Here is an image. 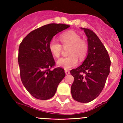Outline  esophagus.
<instances>
[{"label": "esophagus", "mask_w": 123, "mask_h": 123, "mask_svg": "<svg viewBox=\"0 0 123 123\" xmlns=\"http://www.w3.org/2000/svg\"><path fill=\"white\" fill-rule=\"evenodd\" d=\"M65 74H66V75H68V74H70V71H69V70H67V69H65Z\"/></svg>", "instance_id": "esophagus-1"}]
</instances>
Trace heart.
Instances as JSON below:
<instances>
[{
    "label": "heart",
    "mask_w": 123,
    "mask_h": 123,
    "mask_svg": "<svg viewBox=\"0 0 123 123\" xmlns=\"http://www.w3.org/2000/svg\"><path fill=\"white\" fill-rule=\"evenodd\" d=\"M62 46L67 48L68 56L61 58L56 62L57 65L65 69L74 67L78 64V58L83 60L86 58L89 51V45L85 40L81 39L80 34L74 31H68L59 37ZM62 46L55 39H52L49 43L50 53L55 58H59L62 50Z\"/></svg>",
    "instance_id": "1"
}]
</instances>
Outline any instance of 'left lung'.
I'll list each match as a JSON object with an SVG mask.
<instances>
[{
	"instance_id": "1",
	"label": "left lung",
	"mask_w": 123,
	"mask_h": 123,
	"mask_svg": "<svg viewBox=\"0 0 123 123\" xmlns=\"http://www.w3.org/2000/svg\"><path fill=\"white\" fill-rule=\"evenodd\" d=\"M81 28L87 37L89 51L83 63L71 70L74 78L71 90L74 100L87 103L96 98L104 89L110 74L111 61L97 35L91 30Z\"/></svg>"
}]
</instances>
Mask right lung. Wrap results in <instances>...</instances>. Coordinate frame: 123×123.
Here are the masks:
<instances>
[{"label":"right lung","instance_id":"add662e5","mask_svg":"<svg viewBox=\"0 0 123 123\" xmlns=\"http://www.w3.org/2000/svg\"><path fill=\"white\" fill-rule=\"evenodd\" d=\"M69 25L49 24L27 34L19 47L18 64L23 85L31 95L40 100L54 96L65 75L64 69L54 67L55 62L49 49L53 37Z\"/></svg>","mask_w":123,"mask_h":123}]
</instances>
